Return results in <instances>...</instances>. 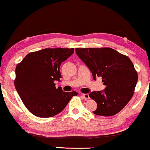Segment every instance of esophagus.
<instances>
[{"label":"esophagus","mask_w":150,"mask_h":150,"mask_svg":"<svg viewBox=\"0 0 150 150\" xmlns=\"http://www.w3.org/2000/svg\"><path fill=\"white\" fill-rule=\"evenodd\" d=\"M82 96L84 98L85 100H87V99H90V97H89V95L88 94V93H85V94H82Z\"/></svg>","instance_id":"obj_1"}]
</instances>
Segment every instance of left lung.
Masks as SVG:
<instances>
[{
    "mask_svg": "<svg viewBox=\"0 0 150 150\" xmlns=\"http://www.w3.org/2000/svg\"><path fill=\"white\" fill-rule=\"evenodd\" d=\"M76 53L88 67L93 78L101 76L105 89L89 94L97 104L93 114L114 116L133 97L138 80L133 64L127 56L111 48L76 49Z\"/></svg>",
    "mask_w": 150,
    "mask_h": 150,
    "instance_id": "obj_1",
    "label": "left lung"
}]
</instances>
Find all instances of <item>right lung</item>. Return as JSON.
Segmentation results:
<instances>
[{
	"label": "right lung",
	"instance_id": "obj_1",
	"mask_svg": "<svg viewBox=\"0 0 150 150\" xmlns=\"http://www.w3.org/2000/svg\"><path fill=\"white\" fill-rule=\"evenodd\" d=\"M74 49H45L25 56L16 69L15 87L27 109L34 116L49 118L66 108L76 91L56 88L60 81V66Z\"/></svg>",
	"mask_w": 150,
	"mask_h": 150
}]
</instances>
